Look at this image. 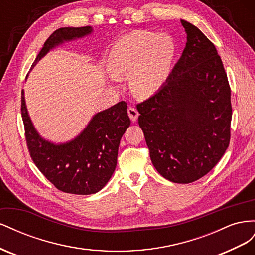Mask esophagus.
Returning a JSON list of instances; mask_svg holds the SVG:
<instances>
[{
  "mask_svg": "<svg viewBox=\"0 0 255 255\" xmlns=\"http://www.w3.org/2000/svg\"><path fill=\"white\" fill-rule=\"evenodd\" d=\"M128 117L133 122H135L138 119V116H139L138 111L135 109V107H132V106H129L128 109Z\"/></svg>",
  "mask_w": 255,
  "mask_h": 255,
  "instance_id": "1",
  "label": "esophagus"
}]
</instances>
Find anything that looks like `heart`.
<instances>
[{
	"label": "heart",
	"instance_id": "1",
	"mask_svg": "<svg viewBox=\"0 0 255 255\" xmlns=\"http://www.w3.org/2000/svg\"><path fill=\"white\" fill-rule=\"evenodd\" d=\"M175 56L170 36L137 32L126 36L111 54L110 69L115 78L130 75L134 95L150 97L167 82Z\"/></svg>",
	"mask_w": 255,
	"mask_h": 255
}]
</instances>
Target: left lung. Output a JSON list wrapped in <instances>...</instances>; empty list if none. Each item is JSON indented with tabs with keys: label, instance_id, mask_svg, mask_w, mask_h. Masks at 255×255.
Instances as JSON below:
<instances>
[{
	"label": "left lung",
	"instance_id": "1",
	"mask_svg": "<svg viewBox=\"0 0 255 255\" xmlns=\"http://www.w3.org/2000/svg\"><path fill=\"white\" fill-rule=\"evenodd\" d=\"M187 42L167 82L137 104L153 166L173 183L187 184L207 174L231 138V88L213 42L181 20Z\"/></svg>",
	"mask_w": 255,
	"mask_h": 255
}]
</instances>
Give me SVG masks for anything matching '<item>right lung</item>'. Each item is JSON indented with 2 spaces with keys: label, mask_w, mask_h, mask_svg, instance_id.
<instances>
[{
  "label": "right lung",
  "mask_w": 255,
  "mask_h": 255,
  "mask_svg": "<svg viewBox=\"0 0 255 255\" xmlns=\"http://www.w3.org/2000/svg\"><path fill=\"white\" fill-rule=\"evenodd\" d=\"M91 32L90 26L56 29L44 42L33 67L56 45ZM21 115L29 155L58 190L67 194L91 195L101 190L110 181L117 166L120 139L130 125L125 101L95 115L75 139L60 144L44 140L37 133L27 114L23 90Z\"/></svg>",
  "instance_id": "1"
}]
</instances>
